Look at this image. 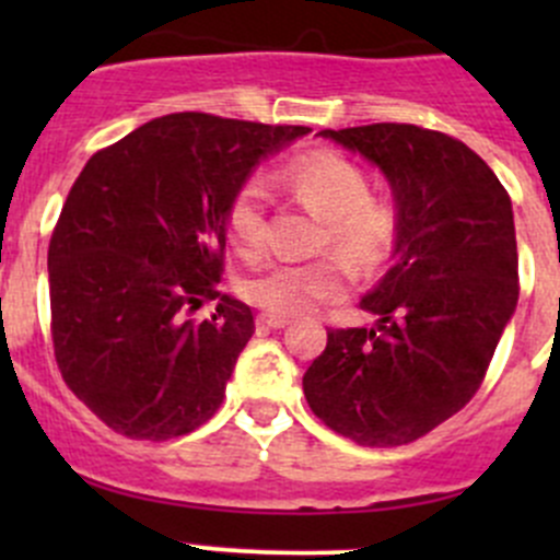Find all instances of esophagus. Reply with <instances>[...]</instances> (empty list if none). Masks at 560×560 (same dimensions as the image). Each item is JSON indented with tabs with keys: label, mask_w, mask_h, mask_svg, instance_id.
Listing matches in <instances>:
<instances>
[{
	"label": "esophagus",
	"mask_w": 560,
	"mask_h": 560,
	"mask_svg": "<svg viewBox=\"0 0 560 560\" xmlns=\"http://www.w3.org/2000/svg\"><path fill=\"white\" fill-rule=\"evenodd\" d=\"M257 322L265 327H273V330H281V327L290 325V319H287V316H276V314H259Z\"/></svg>",
	"instance_id": "esophagus-1"
}]
</instances>
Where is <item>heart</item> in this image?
<instances>
[{"instance_id": "b5f03b06", "label": "heart", "mask_w": 560, "mask_h": 560, "mask_svg": "<svg viewBox=\"0 0 560 560\" xmlns=\"http://www.w3.org/2000/svg\"><path fill=\"white\" fill-rule=\"evenodd\" d=\"M281 184L306 208L325 219L319 248H336L354 270L380 268L400 238V217L387 200L371 197L369 175L347 156L312 151L281 171ZM265 191L257 180H246L230 197L224 211V235L238 257L252 259L265 246ZM347 290V268L336 257L312 262H273L248 276L241 292L252 306L276 316L312 312L316 303L338 298Z\"/></svg>"}]
</instances>
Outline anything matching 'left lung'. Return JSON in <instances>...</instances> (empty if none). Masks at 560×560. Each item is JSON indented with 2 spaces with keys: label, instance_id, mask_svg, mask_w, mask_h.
<instances>
[{
  "label": "left lung",
  "instance_id": "8db88e82",
  "mask_svg": "<svg viewBox=\"0 0 560 560\" xmlns=\"http://www.w3.org/2000/svg\"><path fill=\"white\" fill-rule=\"evenodd\" d=\"M380 165L400 217L395 262L360 308L376 327L327 330L303 393L330 431L400 447L482 385L521 295L512 200L466 143L415 124L322 129Z\"/></svg>",
  "mask_w": 560,
  "mask_h": 560
}]
</instances>
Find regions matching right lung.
<instances>
[{
    "instance_id": "1",
    "label": "right lung",
    "mask_w": 560,
    "mask_h": 560,
    "mask_svg": "<svg viewBox=\"0 0 560 560\" xmlns=\"http://www.w3.org/2000/svg\"><path fill=\"white\" fill-rule=\"evenodd\" d=\"M306 132L171 113L86 162L50 235V338L61 380L107 428L167 442L217 415L254 332L252 308L219 292L224 211ZM202 300L218 314L186 320Z\"/></svg>"
}]
</instances>
